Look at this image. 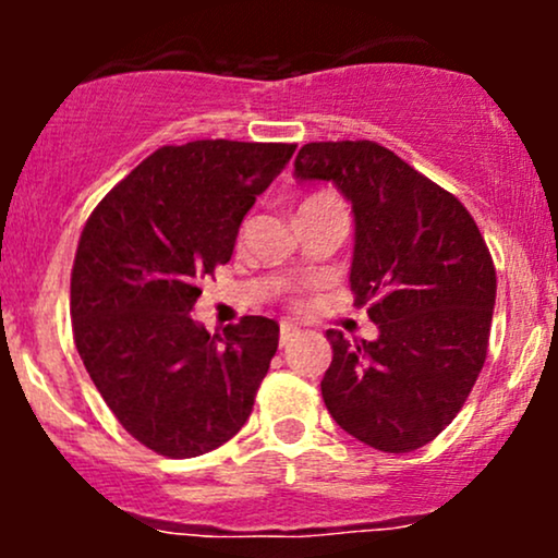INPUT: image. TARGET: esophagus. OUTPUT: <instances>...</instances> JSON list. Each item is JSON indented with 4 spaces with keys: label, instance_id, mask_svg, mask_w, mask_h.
Returning <instances> with one entry per match:
<instances>
[{
    "label": "esophagus",
    "instance_id": "34e87169",
    "mask_svg": "<svg viewBox=\"0 0 558 558\" xmlns=\"http://www.w3.org/2000/svg\"><path fill=\"white\" fill-rule=\"evenodd\" d=\"M296 332H299L296 325H291V323H280V345H286L288 341H291L293 336H296Z\"/></svg>",
    "mask_w": 558,
    "mask_h": 558
}]
</instances>
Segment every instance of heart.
Returning a JSON list of instances; mask_svg holds the SVG:
<instances>
[{"label":"heart","instance_id":"heart-1","mask_svg":"<svg viewBox=\"0 0 558 558\" xmlns=\"http://www.w3.org/2000/svg\"><path fill=\"white\" fill-rule=\"evenodd\" d=\"M328 198H332V196L330 194H312V196H306L304 202H301V209L312 207V204H319V202H328Z\"/></svg>","mask_w":558,"mask_h":558}]
</instances>
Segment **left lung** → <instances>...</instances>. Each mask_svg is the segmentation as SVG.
Returning <instances> with one entry per match:
<instances>
[{"label":"left lung","mask_w":558,"mask_h":558,"mask_svg":"<svg viewBox=\"0 0 558 558\" xmlns=\"http://www.w3.org/2000/svg\"><path fill=\"white\" fill-rule=\"evenodd\" d=\"M293 168L351 202V291L380 330H328L325 407L362 444L414 451L451 425L488 356L496 267L483 233L457 196L375 141L304 144Z\"/></svg>","instance_id":"left-lung-1"}]
</instances>
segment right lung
<instances>
[{"instance_id": "obj_1", "label": "right lung", "mask_w": 558, "mask_h": 558, "mask_svg": "<svg viewBox=\"0 0 558 558\" xmlns=\"http://www.w3.org/2000/svg\"><path fill=\"white\" fill-rule=\"evenodd\" d=\"M293 151L226 138L162 146L86 220L70 275L75 349L120 425L162 457L213 451L252 414L278 323L241 317L209 336L189 312Z\"/></svg>"}]
</instances>
